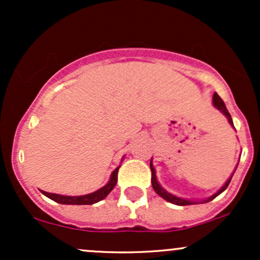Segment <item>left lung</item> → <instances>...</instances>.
<instances>
[{
    "instance_id": "8db88e82",
    "label": "left lung",
    "mask_w": 260,
    "mask_h": 260,
    "mask_svg": "<svg viewBox=\"0 0 260 260\" xmlns=\"http://www.w3.org/2000/svg\"><path fill=\"white\" fill-rule=\"evenodd\" d=\"M213 104H214V106H215L217 110H220V111H221V112L223 113V115H225L226 117H228L230 124H231V126L234 127V122H232L231 115H230V112L228 111V109H226V106H225V104H223L222 99L219 96V95L216 94V92H214V95H213ZM236 169H237V168H236ZM150 170H151V186H153L155 192H156L157 194H159V196L161 197V198H164V199H165V201H168V202L172 203V204H176V205H192V204H198V203H208V202L213 201L214 198H216V197L219 196L220 193H222L223 190H225L226 188L229 187L230 182H231L232 176H234L235 171H236V170H235L234 174L231 175V177H230L229 180L226 181V183L223 184V186H222L221 188H220L219 190H217L215 194H213L211 197H209V198L204 199V201L193 202V201H188V199L178 198V197H176V196H174V194H171V193L166 192V190L164 189V188L160 186L159 182H157V180H156V175H155V169H154V166H153V161H150Z\"/></svg>"
}]
</instances>
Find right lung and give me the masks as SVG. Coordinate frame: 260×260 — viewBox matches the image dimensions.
Segmentation results:
<instances>
[{
  "label": "right lung",
  "mask_w": 260,
  "mask_h": 260,
  "mask_svg": "<svg viewBox=\"0 0 260 260\" xmlns=\"http://www.w3.org/2000/svg\"><path fill=\"white\" fill-rule=\"evenodd\" d=\"M118 166L117 169L113 170L111 174V177H110V181L107 182L103 188L95 190V192L89 193V194L85 196H78V197H71V196H61V194H55V193H47L45 190H41L44 196H46L47 198L52 199L53 202L59 203V204H72V205H90L94 204V203H98L103 201L104 198H106L107 194L113 189V187L117 183V174H118Z\"/></svg>",
  "instance_id": "1"
}]
</instances>
